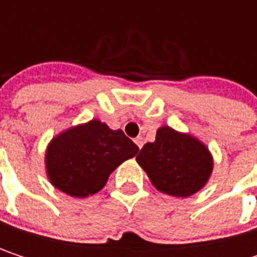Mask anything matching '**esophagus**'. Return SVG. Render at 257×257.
<instances>
[{
	"label": "esophagus",
	"instance_id": "esophagus-1",
	"mask_svg": "<svg viewBox=\"0 0 257 257\" xmlns=\"http://www.w3.org/2000/svg\"><path fill=\"white\" fill-rule=\"evenodd\" d=\"M134 141H135V144L138 146V149H141V147H143V143H144V141H143V138H141V137H137Z\"/></svg>",
	"mask_w": 257,
	"mask_h": 257
}]
</instances>
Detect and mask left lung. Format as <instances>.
<instances>
[{
	"label": "left lung",
	"mask_w": 257,
	"mask_h": 257,
	"mask_svg": "<svg viewBox=\"0 0 257 257\" xmlns=\"http://www.w3.org/2000/svg\"><path fill=\"white\" fill-rule=\"evenodd\" d=\"M137 162L159 192L177 198L201 190L214 165L213 156L202 141L170 126L156 131V140L143 146Z\"/></svg>",
	"instance_id": "1"
}]
</instances>
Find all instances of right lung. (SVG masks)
Returning <instances> with one entry per match:
<instances>
[{
	"mask_svg": "<svg viewBox=\"0 0 257 257\" xmlns=\"http://www.w3.org/2000/svg\"><path fill=\"white\" fill-rule=\"evenodd\" d=\"M137 152V144L120 129L92 119L52 138L46 149V173L61 192L87 198L99 192L110 174Z\"/></svg>",
	"mask_w": 257,
	"mask_h": 257,
	"instance_id": "add662e5",
	"label": "right lung"
}]
</instances>
